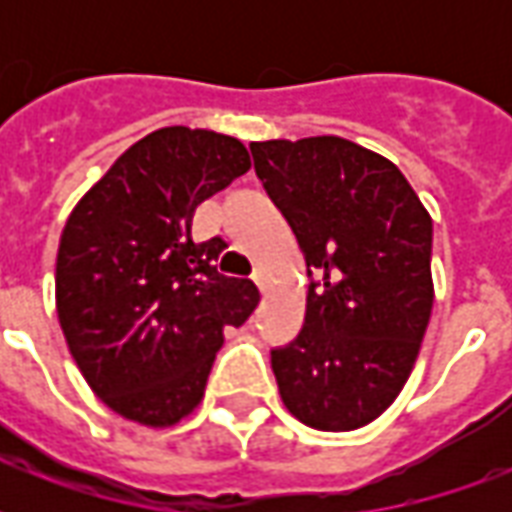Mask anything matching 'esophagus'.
Listing matches in <instances>:
<instances>
[{"mask_svg": "<svg viewBox=\"0 0 512 512\" xmlns=\"http://www.w3.org/2000/svg\"><path fill=\"white\" fill-rule=\"evenodd\" d=\"M252 282H255L260 290H266L268 288V274L263 271V268H255V271H252Z\"/></svg>", "mask_w": 512, "mask_h": 512, "instance_id": "1", "label": "esophagus"}]
</instances>
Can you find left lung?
Masks as SVG:
<instances>
[{
    "label": "left lung",
    "instance_id": "8db88e82",
    "mask_svg": "<svg viewBox=\"0 0 512 512\" xmlns=\"http://www.w3.org/2000/svg\"><path fill=\"white\" fill-rule=\"evenodd\" d=\"M296 233L304 329L271 351L282 403L315 430H356L395 403L433 310V222L403 172L343 136L249 145Z\"/></svg>",
    "mask_w": 512,
    "mask_h": 512
}]
</instances>
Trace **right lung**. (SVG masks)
<instances>
[{"instance_id":"obj_1","label":"right lung","mask_w":512,"mask_h":512,"mask_svg":"<svg viewBox=\"0 0 512 512\" xmlns=\"http://www.w3.org/2000/svg\"><path fill=\"white\" fill-rule=\"evenodd\" d=\"M252 167L233 136L169 126L84 194L57 252V315L84 381L120 417L167 428L202 400L224 326L260 293L224 277V238L194 244L197 205Z\"/></svg>"}]
</instances>
